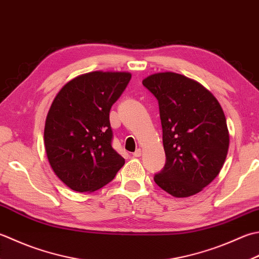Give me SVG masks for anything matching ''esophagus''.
<instances>
[{
	"instance_id": "1",
	"label": "esophagus",
	"mask_w": 259,
	"mask_h": 259,
	"mask_svg": "<svg viewBox=\"0 0 259 259\" xmlns=\"http://www.w3.org/2000/svg\"><path fill=\"white\" fill-rule=\"evenodd\" d=\"M134 157H140L141 156V149H137L135 153L133 154Z\"/></svg>"
}]
</instances>
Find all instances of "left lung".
<instances>
[{
  "label": "left lung",
  "instance_id": "1",
  "mask_svg": "<svg viewBox=\"0 0 259 259\" xmlns=\"http://www.w3.org/2000/svg\"><path fill=\"white\" fill-rule=\"evenodd\" d=\"M158 101L166 163L154 180L175 197L194 195L224 166L229 133L221 105L209 91L176 73H158L143 80Z\"/></svg>",
  "mask_w": 259,
  "mask_h": 259
}]
</instances>
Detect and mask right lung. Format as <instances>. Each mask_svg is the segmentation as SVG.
Returning <instances> with one entry per match:
<instances>
[{"label": "right lung", "instance_id": "right-lung-1", "mask_svg": "<svg viewBox=\"0 0 259 259\" xmlns=\"http://www.w3.org/2000/svg\"><path fill=\"white\" fill-rule=\"evenodd\" d=\"M130 78L129 73H88L56 95L46 119V153L55 174L72 190H99L124 165L112 147L110 110Z\"/></svg>", "mask_w": 259, "mask_h": 259}]
</instances>
